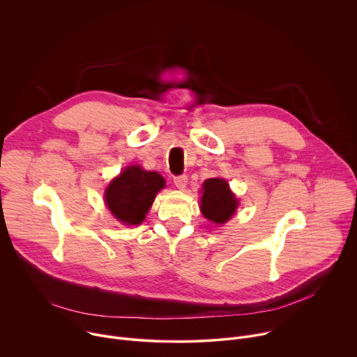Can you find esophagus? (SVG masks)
I'll list each match as a JSON object with an SVG mask.
<instances>
[{
    "label": "esophagus",
    "instance_id": "obj_1",
    "mask_svg": "<svg viewBox=\"0 0 357 357\" xmlns=\"http://www.w3.org/2000/svg\"><path fill=\"white\" fill-rule=\"evenodd\" d=\"M174 183L178 189H185L188 185V176L186 175H179L174 178Z\"/></svg>",
    "mask_w": 357,
    "mask_h": 357
}]
</instances>
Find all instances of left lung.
I'll return each mask as SVG.
<instances>
[{"instance_id": "obj_1", "label": "left lung", "mask_w": 357, "mask_h": 357, "mask_svg": "<svg viewBox=\"0 0 357 357\" xmlns=\"http://www.w3.org/2000/svg\"><path fill=\"white\" fill-rule=\"evenodd\" d=\"M200 209L203 216L216 225L226 223L237 209V199L225 179L211 178L203 183Z\"/></svg>"}]
</instances>
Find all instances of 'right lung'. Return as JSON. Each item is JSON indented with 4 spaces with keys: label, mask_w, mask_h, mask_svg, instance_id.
Wrapping results in <instances>:
<instances>
[{
    "label": "right lung",
    "mask_w": 357,
    "mask_h": 357,
    "mask_svg": "<svg viewBox=\"0 0 357 357\" xmlns=\"http://www.w3.org/2000/svg\"><path fill=\"white\" fill-rule=\"evenodd\" d=\"M164 186L165 181L160 174L128 167L107 186L106 205L123 225H139Z\"/></svg>",
    "instance_id": "add662e5"
}]
</instances>
